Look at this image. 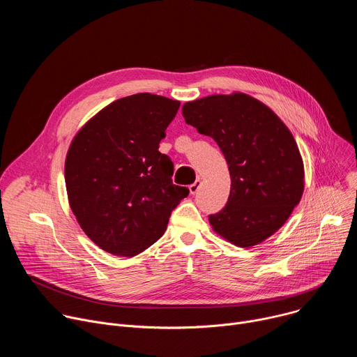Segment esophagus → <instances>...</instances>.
I'll return each mask as SVG.
<instances>
[{
	"label": "esophagus",
	"mask_w": 357,
	"mask_h": 357,
	"mask_svg": "<svg viewBox=\"0 0 357 357\" xmlns=\"http://www.w3.org/2000/svg\"><path fill=\"white\" fill-rule=\"evenodd\" d=\"M200 186H202V181L197 178V179L195 181V183H192V185L189 186V190H190V193H192V195L197 193V190L200 189Z\"/></svg>",
	"instance_id": "1"
}]
</instances>
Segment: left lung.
I'll return each instance as SVG.
<instances>
[{"instance_id": "obj_1", "label": "left lung", "mask_w": 357, "mask_h": 357, "mask_svg": "<svg viewBox=\"0 0 357 357\" xmlns=\"http://www.w3.org/2000/svg\"><path fill=\"white\" fill-rule=\"evenodd\" d=\"M182 114L218 142L229 165L230 196L209 216L212 229L238 247L273 236L303 193V162L288 127L260 100L240 91L188 101Z\"/></svg>"}]
</instances>
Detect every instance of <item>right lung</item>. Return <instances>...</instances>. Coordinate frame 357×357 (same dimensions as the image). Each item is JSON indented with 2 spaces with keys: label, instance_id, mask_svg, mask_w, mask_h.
Instances as JSON below:
<instances>
[{
  "label": "right lung",
  "instance_id": "obj_1",
  "mask_svg": "<svg viewBox=\"0 0 357 357\" xmlns=\"http://www.w3.org/2000/svg\"><path fill=\"white\" fill-rule=\"evenodd\" d=\"M181 103L138 93L100 110L75 135L65 162L69 205L87 237L114 256L134 257L167 230L189 189L172 183L158 151Z\"/></svg>",
  "mask_w": 357,
  "mask_h": 357
}]
</instances>
